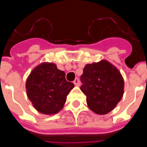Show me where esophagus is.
<instances>
[{
	"label": "esophagus",
	"mask_w": 147,
	"mask_h": 147,
	"mask_svg": "<svg viewBox=\"0 0 147 147\" xmlns=\"http://www.w3.org/2000/svg\"><path fill=\"white\" fill-rule=\"evenodd\" d=\"M74 85H76V86H80V80H79L78 78H76L74 81Z\"/></svg>",
	"instance_id": "1"
}]
</instances>
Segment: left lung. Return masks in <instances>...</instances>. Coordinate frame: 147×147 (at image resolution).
<instances>
[{
	"mask_svg": "<svg viewBox=\"0 0 147 147\" xmlns=\"http://www.w3.org/2000/svg\"><path fill=\"white\" fill-rule=\"evenodd\" d=\"M82 91L92 111L105 115L113 110L124 93V80L119 70L106 60L85 65L80 77Z\"/></svg>",
	"mask_w": 147,
	"mask_h": 147,
	"instance_id": "8db88e82",
	"label": "left lung"
}]
</instances>
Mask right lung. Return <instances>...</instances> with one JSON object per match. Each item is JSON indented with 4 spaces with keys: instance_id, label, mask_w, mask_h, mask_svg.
Instances as JSON below:
<instances>
[{
    "instance_id": "obj_1",
    "label": "right lung",
    "mask_w": 147,
    "mask_h": 147,
    "mask_svg": "<svg viewBox=\"0 0 147 147\" xmlns=\"http://www.w3.org/2000/svg\"><path fill=\"white\" fill-rule=\"evenodd\" d=\"M74 87V83L65 80L64 71L57 69L54 63L48 62L35 67L26 85L27 96L34 108L47 115L59 112Z\"/></svg>"
}]
</instances>
